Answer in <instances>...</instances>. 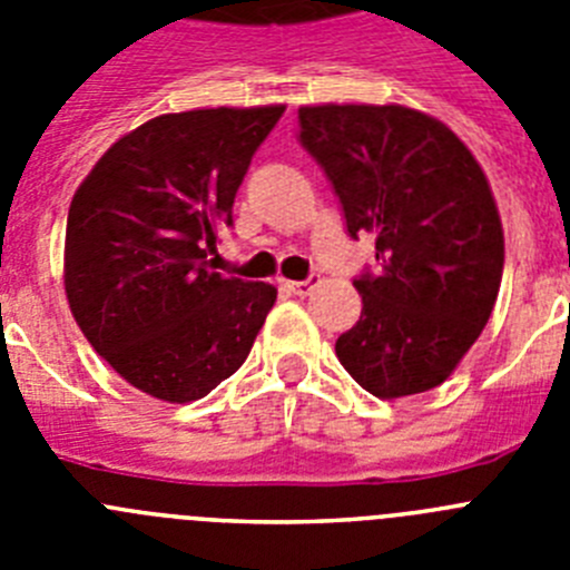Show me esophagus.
Instances as JSON below:
<instances>
[{
    "label": "esophagus",
    "instance_id": "obj_1",
    "mask_svg": "<svg viewBox=\"0 0 570 570\" xmlns=\"http://www.w3.org/2000/svg\"><path fill=\"white\" fill-rule=\"evenodd\" d=\"M316 285H320V276H308V279H302V282L285 279V288H288L291 294H296V296H308L311 291L316 288Z\"/></svg>",
    "mask_w": 570,
    "mask_h": 570
}]
</instances>
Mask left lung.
<instances>
[{
    "mask_svg": "<svg viewBox=\"0 0 570 570\" xmlns=\"http://www.w3.org/2000/svg\"><path fill=\"white\" fill-rule=\"evenodd\" d=\"M299 139L328 174L347 234H374L380 274L336 356L380 400L454 374L500 294L505 236L485 170L434 116L405 105H302Z\"/></svg>",
    "mask_w": 570,
    "mask_h": 570,
    "instance_id": "8db88e82",
    "label": "left lung"
}]
</instances>
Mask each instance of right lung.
Masks as SVG:
<instances>
[{
  "mask_svg": "<svg viewBox=\"0 0 570 570\" xmlns=\"http://www.w3.org/2000/svg\"><path fill=\"white\" fill-rule=\"evenodd\" d=\"M285 105L163 114L119 136L70 199L65 294L85 340L163 402L210 394L250 354L276 288L208 271L250 156Z\"/></svg>",
  "mask_w": 570,
  "mask_h": 570,
  "instance_id": "add662e5",
  "label": "right lung"
}]
</instances>
